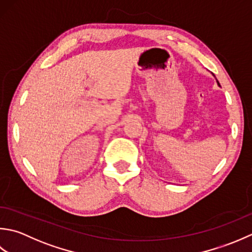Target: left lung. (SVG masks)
<instances>
[{"instance_id":"left-lung-1","label":"left lung","mask_w":252,"mask_h":252,"mask_svg":"<svg viewBox=\"0 0 252 252\" xmlns=\"http://www.w3.org/2000/svg\"><path fill=\"white\" fill-rule=\"evenodd\" d=\"M217 81H218V80H217ZM218 85H219V86H220V83H219V81H218Z\"/></svg>"}]
</instances>
